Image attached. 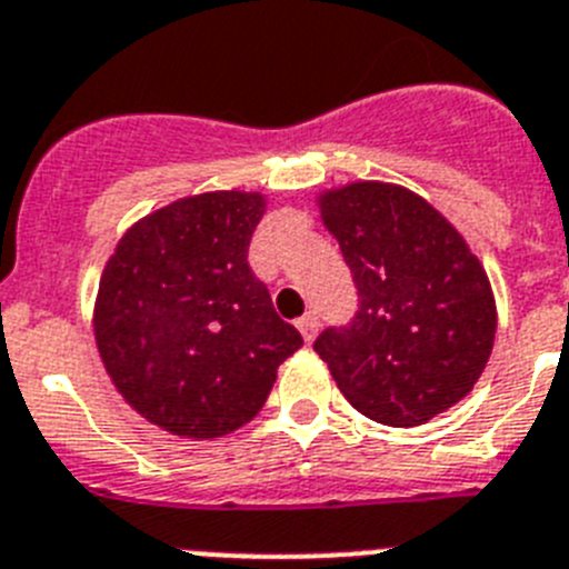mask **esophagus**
<instances>
[{
    "label": "esophagus",
    "mask_w": 569,
    "mask_h": 569,
    "mask_svg": "<svg viewBox=\"0 0 569 569\" xmlns=\"http://www.w3.org/2000/svg\"><path fill=\"white\" fill-rule=\"evenodd\" d=\"M318 326H320V320H318V315H315V312H306L303 318L298 320V329H300V335H303L306 343H312L315 335H318Z\"/></svg>",
    "instance_id": "1"
}]
</instances>
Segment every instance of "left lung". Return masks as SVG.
<instances>
[{
	"instance_id": "1",
	"label": "left lung",
	"mask_w": 569,
	"mask_h": 569,
	"mask_svg": "<svg viewBox=\"0 0 569 569\" xmlns=\"http://www.w3.org/2000/svg\"><path fill=\"white\" fill-rule=\"evenodd\" d=\"M318 206L360 300L352 323L315 340L346 401L387 427H418L456 407L496 340L481 260L441 211L395 182H349Z\"/></svg>"
}]
</instances>
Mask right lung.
Here are the masks:
<instances>
[{
    "label": "right lung",
    "instance_id": "add662e5",
    "mask_svg": "<svg viewBox=\"0 0 569 569\" xmlns=\"http://www.w3.org/2000/svg\"><path fill=\"white\" fill-rule=\"evenodd\" d=\"M260 191H206L137 220L108 257L93 338L117 392L180 438L249 423L303 346L249 269Z\"/></svg>",
    "mask_w": 569,
    "mask_h": 569
}]
</instances>
